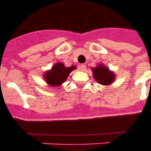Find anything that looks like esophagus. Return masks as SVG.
Listing matches in <instances>:
<instances>
[{
	"label": "esophagus",
	"instance_id": "esophagus-1",
	"mask_svg": "<svg viewBox=\"0 0 151 151\" xmlns=\"http://www.w3.org/2000/svg\"><path fill=\"white\" fill-rule=\"evenodd\" d=\"M79 69H81V70H82V71H84V70L86 69L85 65H83V64H82V65H79Z\"/></svg>",
	"mask_w": 151,
	"mask_h": 151
}]
</instances>
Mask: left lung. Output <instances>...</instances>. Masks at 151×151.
Masks as SVG:
<instances>
[{
    "label": "left lung",
    "mask_w": 151,
    "mask_h": 151,
    "mask_svg": "<svg viewBox=\"0 0 151 151\" xmlns=\"http://www.w3.org/2000/svg\"><path fill=\"white\" fill-rule=\"evenodd\" d=\"M91 71L95 81L101 85L110 86L116 79L115 73L104 64H99L95 68H92Z\"/></svg>",
    "instance_id": "8db88e82"
}]
</instances>
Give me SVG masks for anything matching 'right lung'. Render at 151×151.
Wrapping results in <instances>:
<instances>
[{
    "mask_svg": "<svg viewBox=\"0 0 151 151\" xmlns=\"http://www.w3.org/2000/svg\"><path fill=\"white\" fill-rule=\"evenodd\" d=\"M76 69V66L66 67L63 63L57 62L52 65V69L43 73V79L50 87L60 86L65 82L69 73Z\"/></svg>",
    "mask_w": 151,
    "mask_h": 151,
    "instance_id": "right-lung-1",
    "label": "right lung"
}]
</instances>
